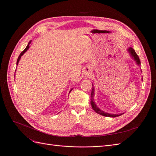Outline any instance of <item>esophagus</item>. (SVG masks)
Instances as JSON below:
<instances>
[{
    "mask_svg": "<svg viewBox=\"0 0 156 156\" xmlns=\"http://www.w3.org/2000/svg\"><path fill=\"white\" fill-rule=\"evenodd\" d=\"M85 74H87V75H90L91 72H90V71L89 70V69H87V70L85 71Z\"/></svg>",
    "mask_w": 156,
    "mask_h": 156,
    "instance_id": "esophagus-1",
    "label": "esophagus"
}]
</instances>
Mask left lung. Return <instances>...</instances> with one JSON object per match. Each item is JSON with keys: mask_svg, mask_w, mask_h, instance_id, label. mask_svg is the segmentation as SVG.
<instances>
[{"mask_svg": "<svg viewBox=\"0 0 156 156\" xmlns=\"http://www.w3.org/2000/svg\"><path fill=\"white\" fill-rule=\"evenodd\" d=\"M128 51L130 53V55L134 58V59L136 61V63H137L138 65L141 64V62H140V58L139 56H138V55L136 54V53L135 52L134 49L132 48H130L128 49ZM92 86H93V85H92ZM94 87H93V88H92V92H91V94H90V97H91V101H90V105L92 106V108H93V110H94V111L99 114H101L102 115V116H106V117H112V118H115V117H118L119 116H121L122 115V114H110L108 113H106V112H104L103 111H101L100 109L98 107L96 106V105L95 104V103L94 102Z\"/></svg>", "mask_w": 156, "mask_h": 156, "instance_id": "8db88e82", "label": "left lung"}]
</instances>
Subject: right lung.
<instances>
[{"mask_svg": "<svg viewBox=\"0 0 156 156\" xmlns=\"http://www.w3.org/2000/svg\"><path fill=\"white\" fill-rule=\"evenodd\" d=\"M31 41H30V42L28 43V44H27V47L26 48V49L23 51L22 53L20 54V55H19V58H18V59H17V61H16V65H18V63H19V61L20 60V58H21V56L24 55V53H25V52L29 49V48H30V44H31Z\"/></svg>", "mask_w": 156, "mask_h": 156, "instance_id": "obj_1", "label": "right lung"}]
</instances>
